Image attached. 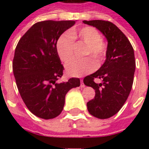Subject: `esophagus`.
<instances>
[{
  "mask_svg": "<svg viewBox=\"0 0 149 149\" xmlns=\"http://www.w3.org/2000/svg\"><path fill=\"white\" fill-rule=\"evenodd\" d=\"M81 88H84L85 87V85H84V84L83 83V80H81Z\"/></svg>",
  "mask_w": 149,
  "mask_h": 149,
  "instance_id": "obj_1",
  "label": "esophagus"
}]
</instances>
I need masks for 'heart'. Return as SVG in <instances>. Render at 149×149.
Masks as SVG:
<instances>
[{"instance_id": "heart-1", "label": "heart", "mask_w": 149, "mask_h": 149, "mask_svg": "<svg viewBox=\"0 0 149 149\" xmlns=\"http://www.w3.org/2000/svg\"><path fill=\"white\" fill-rule=\"evenodd\" d=\"M79 40L86 45L84 56L90 55L95 63L99 65L105 55L106 46L101 40L102 37L100 32L93 27H84L80 29H72L68 34H63L56 41V49L59 57L63 62H67L72 56L73 40ZM66 72L72 77H81L88 74L94 69L92 60L85 58L84 60H73L69 61L65 66Z\"/></svg>"}]
</instances>
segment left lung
I'll list each match as a JSON object with an SVG mask.
<instances>
[{
  "mask_svg": "<svg viewBox=\"0 0 149 149\" xmlns=\"http://www.w3.org/2000/svg\"><path fill=\"white\" fill-rule=\"evenodd\" d=\"M83 22L97 28L108 41L104 63L84 79V84L96 93L95 97L87 103L88 111L97 118H109L120 111L131 92L136 68L134 50L126 36L112 22L101 20ZM96 78L102 82L95 83Z\"/></svg>",
  "mask_w": 149,
  "mask_h": 149,
  "instance_id": "1",
  "label": "left lung"
}]
</instances>
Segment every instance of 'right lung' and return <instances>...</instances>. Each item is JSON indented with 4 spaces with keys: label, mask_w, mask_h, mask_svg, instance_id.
Returning <instances> with one entry per match:
<instances>
[{
    "label": "right lung",
    "mask_w": 149,
    "mask_h": 149,
    "mask_svg": "<svg viewBox=\"0 0 149 149\" xmlns=\"http://www.w3.org/2000/svg\"><path fill=\"white\" fill-rule=\"evenodd\" d=\"M76 21H44L34 24L21 37L16 47L13 71L22 100L37 117L49 120L61 114L65 95L79 87V78L56 83L63 76L56 49V41Z\"/></svg>",
    "instance_id": "obj_1"
}]
</instances>
